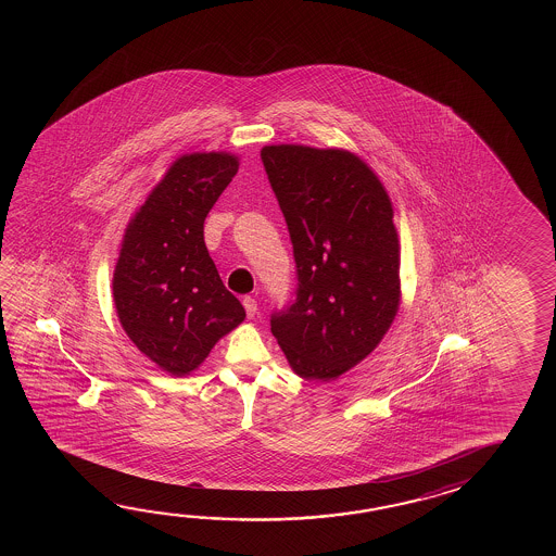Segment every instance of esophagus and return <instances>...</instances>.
<instances>
[{"instance_id": "1", "label": "esophagus", "mask_w": 556, "mask_h": 556, "mask_svg": "<svg viewBox=\"0 0 556 556\" xmlns=\"http://www.w3.org/2000/svg\"><path fill=\"white\" fill-rule=\"evenodd\" d=\"M242 304H244V309H247V316H249L250 319L254 318V316L258 314V304H256V300H254V298H250V295H247V298L242 300Z\"/></svg>"}]
</instances>
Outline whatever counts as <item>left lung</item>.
<instances>
[{
	"mask_svg": "<svg viewBox=\"0 0 556 556\" xmlns=\"http://www.w3.org/2000/svg\"><path fill=\"white\" fill-rule=\"evenodd\" d=\"M298 268L295 302L274 338L300 378L330 381L371 354L402 302L400 237L378 175L345 149L261 151Z\"/></svg>",
	"mask_w": 556,
	"mask_h": 556,
	"instance_id": "left-lung-1",
	"label": "left lung"
}]
</instances>
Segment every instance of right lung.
<instances>
[{"mask_svg": "<svg viewBox=\"0 0 556 556\" xmlns=\"http://www.w3.org/2000/svg\"><path fill=\"white\" fill-rule=\"evenodd\" d=\"M237 173V154L178 156L123 235L113 273L118 321L141 354L177 378L247 318L204 244V218Z\"/></svg>", "mask_w": 556, "mask_h": 556, "instance_id": "add662e5", "label": "right lung"}]
</instances>
